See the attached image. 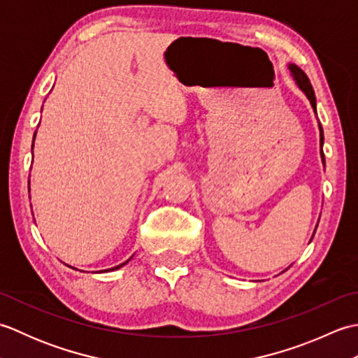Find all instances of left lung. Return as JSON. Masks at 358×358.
<instances>
[{"label": "left lung", "mask_w": 358, "mask_h": 358, "mask_svg": "<svg viewBox=\"0 0 358 358\" xmlns=\"http://www.w3.org/2000/svg\"><path fill=\"white\" fill-rule=\"evenodd\" d=\"M289 71L292 72V77L295 78L296 85H299V87L303 90V92L306 94V96L309 98V101H310V104H313V108L315 110V106H317L315 104V94H314L313 85H310V81L308 78V75L303 72L299 66H295V64H289ZM320 144H322V148H323V129H322V124H320ZM322 158H323V163H324L323 150H322Z\"/></svg>", "instance_id": "8db88e82"}]
</instances>
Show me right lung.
<instances>
[{"label":"right lung","instance_id":"right-lung-1","mask_svg":"<svg viewBox=\"0 0 358 358\" xmlns=\"http://www.w3.org/2000/svg\"><path fill=\"white\" fill-rule=\"evenodd\" d=\"M127 262H124V263H121V264H118V266H115V268H112V269H109V271H113V269H118V268H121V266H123V264H126Z\"/></svg>","mask_w":358,"mask_h":358}]
</instances>
